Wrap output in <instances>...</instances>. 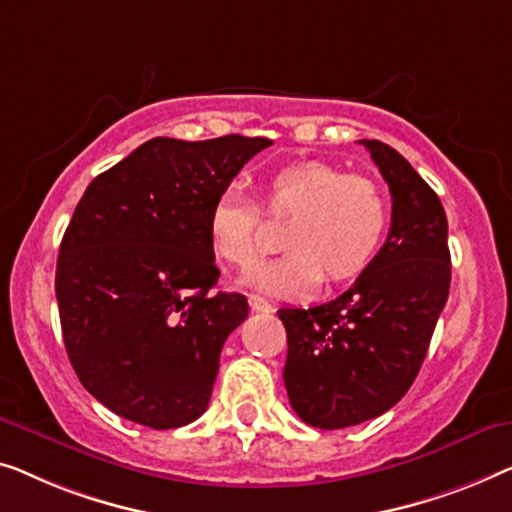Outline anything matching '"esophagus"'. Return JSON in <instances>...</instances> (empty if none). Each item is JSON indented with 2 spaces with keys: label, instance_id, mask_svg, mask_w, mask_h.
Here are the masks:
<instances>
[{
  "label": "esophagus",
  "instance_id": "1",
  "mask_svg": "<svg viewBox=\"0 0 512 512\" xmlns=\"http://www.w3.org/2000/svg\"><path fill=\"white\" fill-rule=\"evenodd\" d=\"M248 304H250V308H253L255 313H271L273 311V306L269 304V301L262 299V297H257V294H250Z\"/></svg>",
  "mask_w": 512,
  "mask_h": 512
}]
</instances>
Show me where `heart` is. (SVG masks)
<instances>
[{"label": "heart", "mask_w": 512, "mask_h": 512, "mask_svg": "<svg viewBox=\"0 0 512 512\" xmlns=\"http://www.w3.org/2000/svg\"><path fill=\"white\" fill-rule=\"evenodd\" d=\"M262 211L292 218L285 227V255L262 259L239 283L273 299H304L322 278L345 283L369 269L390 229V206L366 176L345 174L325 162H297L262 183ZM262 215L246 194L227 187L206 218L208 246L220 262L246 266L259 253Z\"/></svg>", "instance_id": "obj_1"}]
</instances>
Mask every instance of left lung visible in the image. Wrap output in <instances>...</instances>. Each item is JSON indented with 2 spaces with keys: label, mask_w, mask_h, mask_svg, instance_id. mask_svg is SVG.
<instances>
[{
  "label": "left lung",
  "mask_w": 512,
  "mask_h": 512,
  "mask_svg": "<svg viewBox=\"0 0 512 512\" xmlns=\"http://www.w3.org/2000/svg\"><path fill=\"white\" fill-rule=\"evenodd\" d=\"M359 143L390 185L387 241L341 297L278 311L287 331V397L318 429L383 415L410 390L450 292L448 218L438 194L392 146Z\"/></svg>",
  "instance_id": "obj_1"
}]
</instances>
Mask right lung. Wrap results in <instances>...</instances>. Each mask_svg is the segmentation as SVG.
Segmentation results:
<instances>
[{
  "mask_svg": "<svg viewBox=\"0 0 512 512\" xmlns=\"http://www.w3.org/2000/svg\"><path fill=\"white\" fill-rule=\"evenodd\" d=\"M264 136H155L99 174L64 232L55 294L69 362L115 415L150 429L197 420L227 336L248 318L220 271L206 218Z\"/></svg>",
  "mask_w": 512,
  "mask_h": 512,
  "instance_id": "obj_1",
  "label": "right lung"
}]
</instances>
